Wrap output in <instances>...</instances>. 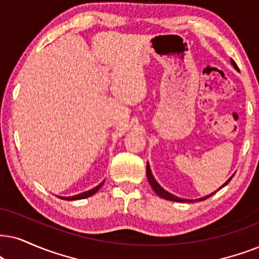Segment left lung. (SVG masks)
<instances>
[{
	"instance_id": "8db88e82",
	"label": "left lung",
	"mask_w": 259,
	"mask_h": 259,
	"mask_svg": "<svg viewBox=\"0 0 259 259\" xmlns=\"http://www.w3.org/2000/svg\"><path fill=\"white\" fill-rule=\"evenodd\" d=\"M231 63H232V65H233V67L235 68V69H237V70H238V65H237V64H235V62H234L233 60H231ZM233 176H234V175H233ZM233 176H232V177H231V178H230V179H228V181H227V182H226V183H225V184H224V185H222L220 189H222V188H224V186H225V185H227V184H228V183H230V182H231V179H232V178H233ZM147 178H148V182H149V184H150V186H152V188H153V190H154V191H155V194H156V195H158V196H160V197H161V198H163V199H168V201H173V202H183V203H184V202H189V203H190V202H197V201H204V199H207V198H209V197H210V196H212V195H214V194H215V192H217V191H215V192H211V194H210V195H207V196H204V197H201V198H198V199H185V198H181V197H177V196H175V195H172V194H169V192H168V191H166V190H165V189H163V188H161V186H160V185H159V183L155 181V178H154V177H153V175H152V171H150V166H149V163H147ZM220 189H219V190H220Z\"/></svg>"
}]
</instances>
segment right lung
<instances>
[{
    "label": "right lung",
    "instance_id": "1",
    "mask_svg": "<svg viewBox=\"0 0 259 259\" xmlns=\"http://www.w3.org/2000/svg\"><path fill=\"white\" fill-rule=\"evenodd\" d=\"M104 182H105V181H104ZM104 182H103V183H100V184L98 185V186H96V188H93V189L88 190V191L81 192V194H78V195H75V196H69V197H60V196H58V197L62 198V199H65V201H75V199H83V198L91 197L92 195H94V194H96V192L98 191V190H99V189L101 188V186H103Z\"/></svg>",
    "mask_w": 259,
    "mask_h": 259
}]
</instances>
